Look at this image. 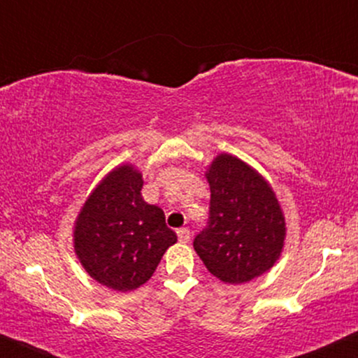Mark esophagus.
I'll list each match as a JSON object with an SVG mask.
<instances>
[{
    "label": "esophagus",
    "mask_w": 358,
    "mask_h": 358,
    "mask_svg": "<svg viewBox=\"0 0 358 358\" xmlns=\"http://www.w3.org/2000/svg\"><path fill=\"white\" fill-rule=\"evenodd\" d=\"M178 237H179V242H182V244H186V242L191 241V231H189L187 227H182L178 231Z\"/></svg>",
    "instance_id": "34e87169"
}]
</instances>
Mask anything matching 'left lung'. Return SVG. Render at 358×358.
I'll list each match as a JSON object with an SVG mask.
<instances>
[{
	"label": "left lung",
	"instance_id": "obj_1",
	"mask_svg": "<svg viewBox=\"0 0 358 358\" xmlns=\"http://www.w3.org/2000/svg\"><path fill=\"white\" fill-rule=\"evenodd\" d=\"M210 187L207 227L194 250L226 284H244L271 271L284 249L285 217L275 192L259 171L220 152L206 167Z\"/></svg>",
	"mask_w": 358,
	"mask_h": 358
}]
</instances>
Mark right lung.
Listing matches in <instances>:
<instances>
[{"label":"right lung","instance_id":"obj_1","mask_svg":"<svg viewBox=\"0 0 358 358\" xmlns=\"http://www.w3.org/2000/svg\"><path fill=\"white\" fill-rule=\"evenodd\" d=\"M143 184L136 166L114 167L92 189L74 220V254L92 279L116 292L145 284L166 250L178 242L161 207L143 199Z\"/></svg>","mask_w":358,"mask_h":358}]
</instances>
